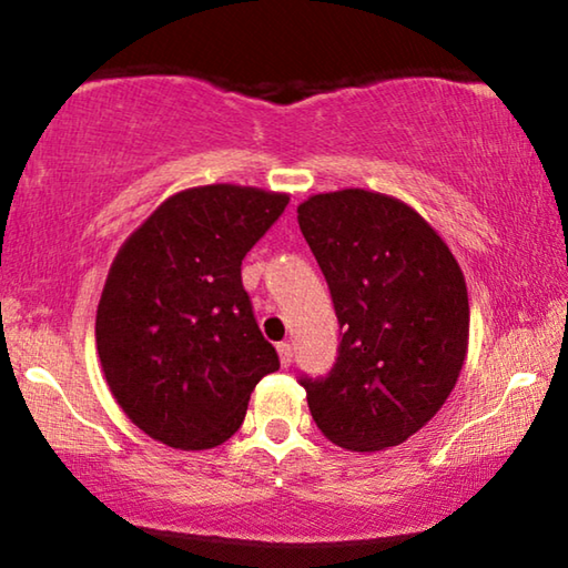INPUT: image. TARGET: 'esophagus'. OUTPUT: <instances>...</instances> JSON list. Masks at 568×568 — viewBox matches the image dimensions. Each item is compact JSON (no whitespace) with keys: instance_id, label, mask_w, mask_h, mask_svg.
Returning a JSON list of instances; mask_svg holds the SVG:
<instances>
[{"instance_id":"obj_1","label":"esophagus","mask_w":568,"mask_h":568,"mask_svg":"<svg viewBox=\"0 0 568 568\" xmlns=\"http://www.w3.org/2000/svg\"><path fill=\"white\" fill-rule=\"evenodd\" d=\"M277 355H281V365L287 368L293 363V345L291 343H281L277 345Z\"/></svg>"}]
</instances>
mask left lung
I'll use <instances>...</instances> for the list:
<instances>
[{"instance_id": "left-lung-1", "label": "left lung", "mask_w": 568, "mask_h": 568, "mask_svg": "<svg viewBox=\"0 0 568 568\" xmlns=\"http://www.w3.org/2000/svg\"><path fill=\"white\" fill-rule=\"evenodd\" d=\"M343 338L325 378H301L335 446L373 454L408 440L454 390L468 351V293L454 253L416 210L348 187L297 205Z\"/></svg>"}]
</instances>
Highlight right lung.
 <instances>
[{
    "label": "right lung",
    "instance_id": "add662e5",
    "mask_svg": "<svg viewBox=\"0 0 568 568\" xmlns=\"http://www.w3.org/2000/svg\"><path fill=\"white\" fill-rule=\"evenodd\" d=\"M287 200L227 182L182 190L114 255L94 323L100 363L120 408L160 444H225L257 381L281 368L240 265Z\"/></svg>",
    "mask_w": 568,
    "mask_h": 568
}]
</instances>
